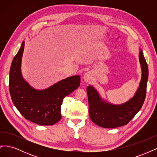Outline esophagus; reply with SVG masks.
<instances>
[{"label": "esophagus", "mask_w": 157, "mask_h": 157, "mask_svg": "<svg viewBox=\"0 0 157 157\" xmlns=\"http://www.w3.org/2000/svg\"><path fill=\"white\" fill-rule=\"evenodd\" d=\"M84 80L86 82H90L92 81V80L93 78V74L92 72H90V71H88V72L86 73L84 75V77H83Z\"/></svg>", "instance_id": "obj_1"}]
</instances>
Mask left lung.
<instances>
[{
  "label": "left lung",
  "instance_id": "left-lung-1",
  "mask_svg": "<svg viewBox=\"0 0 157 157\" xmlns=\"http://www.w3.org/2000/svg\"><path fill=\"white\" fill-rule=\"evenodd\" d=\"M139 59L141 68V78L139 87L134 96L126 102L115 105L101 98L92 85L86 88L89 115L95 124L103 128H113L127 124L140 111L146 96L149 70L143 52H139Z\"/></svg>",
  "mask_w": 157,
  "mask_h": 157
}]
</instances>
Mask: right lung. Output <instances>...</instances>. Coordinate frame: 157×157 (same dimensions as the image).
Returning <instances> with one entry per match:
<instances>
[{
    "instance_id": "add662e5",
    "label": "right lung",
    "mask_w": 157,
    "mask_h": 157,
    "mask_svg": "<svg viewBox=\"0 0 157 157\" xmlns=\"http://www.w3.org/2000/svg\"><path fill=\"white\" fill-rule=\"evenodd\" d=\"M24 46L25 41H23L10 70L9 89L12 101L25 119L39 125H53L61 118L63 98L79 87L80 77L75 75L66 78L44 90L33 88L21 73Z\"/></svg>"
}]
</instances>
